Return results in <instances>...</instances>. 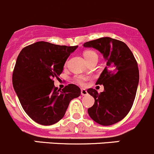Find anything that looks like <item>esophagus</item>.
Masks as SVG:
<instances>
[{"label": "esophagus", "mask_w": 154, "mask_h": 154, "mask_svg": "<svg viewBox=\"0 0 154 154\" xmlns=\"http://www.w3.org/2000/svg\"><path fill=\"white\" fill-rule=\"evenodd\" d=\"M81 94H82V96L88 95V91H87L85 89H82L81 90Z\"/></svg>", "instance_id": "obj_1"}]
</instances>
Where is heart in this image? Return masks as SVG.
Masks as SVG:
<instances>
[{
    "instance_id": "obj_1",
    "label": "heart",
    "mask_w": 154,
    "mask_h": 154,
    "mask_svg": "<svg viewBox=\"0 0 154 154\" xmlns=\"http://www.w3.org/2000/svg\"><path fill=\"white\" fill-rule=\"evenodd\" d=\"M83 55H84V57H85V59L86 60L87 62L89 61V60H91V59L94 58V57H97V54H96L94 51H91V50L85 51V52L83 53ZM85 78L82 77V76L79 77L77 79V82H79V84H81V85H84V84H85Z\"/></svg>"
}]
</instances>
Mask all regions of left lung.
Wrapping results in <instances>:
<instances>
[{
  "instance_id": "8db88e82",
  "label": "left lung",
  "mask_w": 154,
  "mask_h": 154,
  "mask_svg": "<svg viewBox=\"0 0 154 154\" xmlns=\"http://www.w3.org/2000/svg\"><path fill=\"white\" fill-rule=\"evenodd\" d=\"M85 48H94L103 55L106 66L97 79L104 91L98 94L89 88L88 93L94 98V104L88 109L91 119L103 126H110L124 119L132 108L138 88L139 72L137 62L124 42L103 37L84 43ZM113 68L116 74L109 69Z\"/></svg>"
}]
</instances>
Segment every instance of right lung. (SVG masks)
I'll return each mask as SVG.
<instances>
[{
  "instance_id": "add662e5",
  "label": "right lung",
  "mask_w": 154,
  "mask_h": 154,
  "mask_svg": "<svg viewBox=\"0 0 154 154\" xmlns=\"http://www.w3.org/2000/svg\"><path fill=\"white\" fill-rule=\"evenodd\" d=\"M78 48L36 42L19 53L13 73V85L27 115L41 125H52L64 116L71 100L80 96L77 85L62 91L54 78L62 73L65 62Z\"/></svg>"
}]
</instances>
